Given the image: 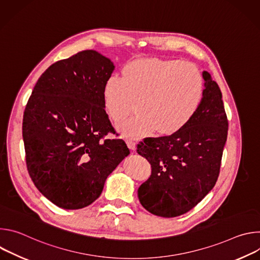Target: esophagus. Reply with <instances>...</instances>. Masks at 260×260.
<instances>
[{
    "instance_id": "1",
    "label": "esophagus",
    "mask_w": 260,
    "mask_h": 260,
    "mask_svg": "<svg viewBox=\"0 0 260 260\" xmlns=\"http://www.w3.org/2000/svg\"><path fill=\"white\" fill-rule=\"evenodd\" d=\"M126 144H127V147L129 148L131 150H133V151L136 150V143L134 141H127Z\"/></svg>"
}]
</instances>
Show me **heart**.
I'll return each instance as SVG.
<instances>
[{"instance_id": "heart-1", "label": "heart", "mask_w": 260, "mask_h": 260, "mask_svg": "<svg viewBox=\"0 0 260 260\" xmlns=\"http://www.w3.org/2000/svg\"><path fill=\"white\" fill-rule=\"evenodd\" d=\"M205 93L204 78L190 62L157 57L127 62L121 78L111 77L103 87V103L114 122L138 114L118 125L128 139H140L153 131L171 136L186 126L199 111Z\"/></svg>"}]
</instances>
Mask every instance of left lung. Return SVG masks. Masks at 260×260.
<instances>
[{
    "label": "left lung",
    "mask_w": 260,
    "mask_h": 260,
    "mask_svg": "<svg viewBox=\"0 0 260 260\" xmlns=\"http://www.w3.org/2000/svg\"><path fill=\"white\" fill-rule=\"evenodd\" d=\"M205 93L191 121L178 133L146 138L138 154L151 175L138 189L141 205L153 215L172 218L196 207L214 187L228 139L229 121L218 84L203 72Z\"/></svg>",
    "instance_id": "8db88e82"
}]
</instances>
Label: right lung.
Wrapping results in <instances>:
<instances>
[{
    "instance_id": "obj_1",
    "label": "right lung",
    "mask_w": 260,
    "mask_h": 260,
    "mask_svg": "<svg viewBox=\"0 0 260 260\" xmlns=\"http://www.w3.org/2000/svg\"><path fill=\"white\" fill-rule=\"evenodd\" d=\"M115 67L95 50L51 64L26 104L22 138L35 186L66 210L92 204L106 179L129 154L115 134L103 103V87Z\"/></svg>"
}]
</instances>
